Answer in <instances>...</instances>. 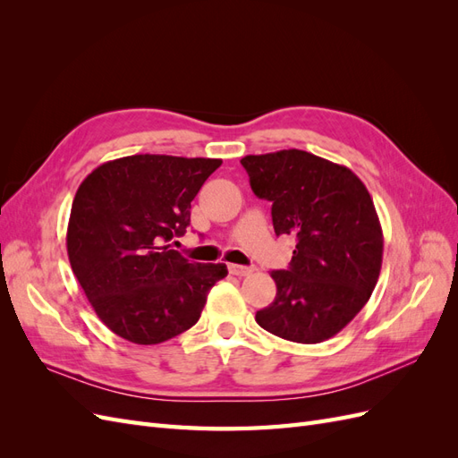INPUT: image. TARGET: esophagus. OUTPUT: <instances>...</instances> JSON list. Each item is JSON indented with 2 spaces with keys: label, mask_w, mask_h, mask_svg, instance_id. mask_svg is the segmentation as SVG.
<instances>
[{
  "label": "esophagus",
  "mask_w": 458,
  "mask_h": 458,
  "mask_svg": "<svg viewBox=\"0 0 458 458\" xmlns=\"http://www.w3.org/2000/svg\"><path fill=\"white\" fill-rule=\"evenodd\" d=\"M229 273L237 275V276H248V275L254 273V267H246V266H237V263H231Z\"/></svg>",
  "instance_id": "1"
}]
</instances>
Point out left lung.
<instances>
[{"label": "left lung", "instance_id": "left-lung-1", "mask_svg": "<svg viewBox=\"0 0 458 458\" xmlns=\"http://www.w3.org/2000/svg\"><path fill=\"white\" fill-rule=\"evenodd\" d=\"M254 195L273 202L276 234L298 239L276 296L256 313L271 335L318 344L363 310L378 283L384 234L372 199L350 168L288 148L241 160Z\"/></svg>", "mask_w": 458, "mask_h": 458}]
</instances>
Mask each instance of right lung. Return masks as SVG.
I'll list each match as a JSON object with an SVG mask.
<instances>
[{"label": "right lung", "mask_w": 458, "mask_h": 458, "mask_svg": "<svg viewBox=\"0 0 458 458\" xmlns=\"http://www.w3.org/2000/svg\"><path fill=\"white\" fill-rule=\"evenodd\" d=\"M219 158L133 155L101 164L76 191L66 252L97 317L120 338L152 345L195 325L225 263H191L168 244Z\"/></svg>", "instance_id": "right-lung-1"}]
</instances>
